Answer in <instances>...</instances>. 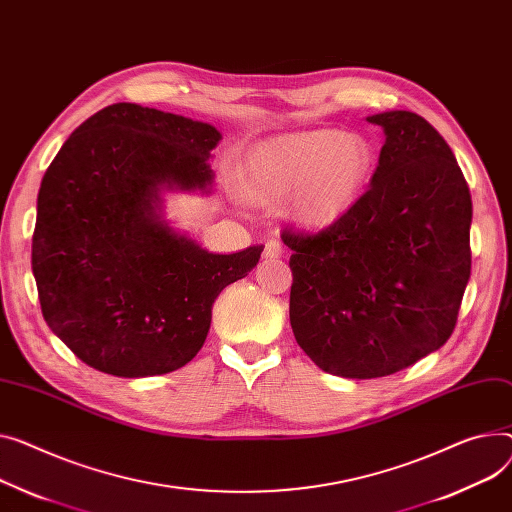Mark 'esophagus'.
<instances>
[{"label":"esophagus","instance_id":"1","mask_svg":"<svg viewBox=\"0 0 512 512\" xmlns=\"http://www.w3.org/2000/svg\"><path fill=\"white\" fill-rule=\"evenodd\" d=\"M263 255L267 259H278L284 255V247L280 241H276V238H271V241L265 243V249H263Z\"/></svg>","mask_w":512,"mask_h":512}]
</instances>
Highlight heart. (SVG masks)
I'll list each match as a JSON object with an SVG mask.
<instances>
[{
    "mask_svg": "<svg viewBox=\"0 0 512 512\" xmlns=\"http://www.w3.org/2000/svg\"><path fill=\"white\" fill-rule=\"evenodd\" d=\"M374 170V150L358 133L311 129L257 144L243 162L241 183L253 199H290L302 228L342 220L362 197Z\"/></svg>",
    "mask_w": 512,
    "mask_h": 512,
    "instance_id": "obj_1",
    "label": "heart"
}]
</instances>
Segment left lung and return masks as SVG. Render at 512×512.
Masks as SVG:
<instances>
[{
    "label": "left lung",
    "instance_id": "left-lung-1",
    "mask_svg": "<svg viewBox=\"0 0 512 512\" xmlns=\"http://www.w3.org/2000/svg\"><path fill=\"white\" fill-rule=\"evenodd\" d=\"M366 121L385 133L370 189L319 234H282L296 342L344 379L387 377L445 346L471 274V195L449 144L412 111Z\"/></svg>",
    "mask_w": 512,
    "mask_h": 512
}]
</instances>
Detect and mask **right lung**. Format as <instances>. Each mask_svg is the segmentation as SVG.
Listing matches in <instances>:
<instances>
[{
    "label": "right lung",
    "mask_w": 512,
    "mask_h": 512,
    "mask_svg": "<svg viewBox=\"0 0 512 512\" xmlns=\"http://www.w3.org/2000/svg\"><path fill=\"white\" fill-rule=\"evenodd\" d=\"M220 140L210 123L117 102L47 168L32 274L47 325L88 366L125 379L185 366L218 294L259 263L261 245L212 253L166 218L168 193L214 191Z\"/></svg>",
    "instance_id": "right-lung-1"
}]
</instances>
